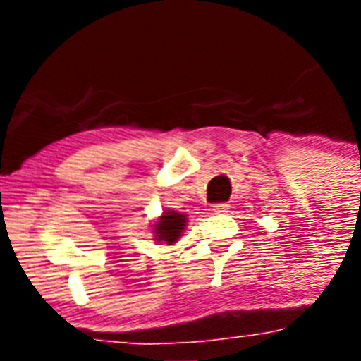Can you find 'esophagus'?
Here are the masks:
<instances>
[{"mask_svg": "<svg viewBox=\"0 0 361 361\" xmlns=\"http://www.w3.org/2000/svg\"><path fill=\"white\" fill-rule=\"evenodd\" d=\"M228 209H229V204H226V202L213 204L212 206V212L215 213V215H224V213H228Z\"/></svg>", "mask_w": 361, "mask_h": 361, "instance_id": "34e87169", "label": "esophagus"}]
</instances>
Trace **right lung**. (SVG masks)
Returning a JSON list of instances; mask_svg holds the SVG:
<instances>
[{"instance_id": "1", "label": "right lung", "mask_w": 361, "mask_h": 361, "mask_svg": "<svg viewBox=\"0 0 361 361\" xmlns=\"http://www.w3.org/2000/svg\"><path fill=\"white\" fill-rule=\"evenodd\" d=\"M186 215L183 213L168 209L159 216V220L153 224V233H155V240L164 242L171 245L180 238L184 228H186Z\"/></svg>"}]
</instances>
